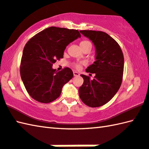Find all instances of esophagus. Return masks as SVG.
I'll list each match as a JSON object with an SVG mask.
<instances>
[{"instance_id":"1","label":"esophagus","mask_w":149,"mask_h":149,"mask_svg":"<svg viewBox=\"0 0 149 149\" xmlns=\"http://www.w3.org/2000/svg\"><path fill=\"white\" fill-rule=\"evenodd\" d=\"M73 75L74 76V77H77V76H79L80 74L78 73V72H77V71H74L73 72Z\"/></svg>"}]
</instances>
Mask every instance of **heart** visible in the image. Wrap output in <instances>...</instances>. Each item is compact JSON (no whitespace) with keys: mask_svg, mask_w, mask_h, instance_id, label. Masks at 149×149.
<instances>
[{"mask_svg":"<svg viewBox=\"0 0 149 149\" xmlns=\"http://www.w3.org/2000/svg\"><path fill=\"white\" fill-rule=\"evenodd\" d=\"M80 46H81V47H82H82L87 46V45H91V42L88 41V40H83V41L80 42ZM74 67L77 69H79L80 68V67H81V63H76L74 64Z\"/></svg>","mask_w":149,"mask_h":149,"instance_id":"b5f03b06","label":"heart"}]
</instances>
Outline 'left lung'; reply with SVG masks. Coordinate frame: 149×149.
<instances>
[{"mask_svg": "<svg viewBox=\"0 0 149 149\" xmlns=\"http://www.w3.org/2000/svg\"><path fill=\"white\" fill-rule=\"evenodd\" d=\"M95 47V61L86 71L95 73L93 80L81 74L84 83L79 88V96L89 107L104 105L118 91L122 83L124 70V56L117 42L101 31L80 30Z\"/></svg>", "mask_w": 149, "mask_h": 149, "instance_id": "8db88e82", "label": "left lung"}]
</instances>
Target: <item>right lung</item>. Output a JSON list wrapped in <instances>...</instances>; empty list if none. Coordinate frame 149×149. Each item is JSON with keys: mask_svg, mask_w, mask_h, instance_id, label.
I'll return each instance as SVG.
<instances>
[{"mask_svg": "<svg viewBox=\"0 0 149 149\" xmlns=\"http://www.w3.org/2000/svg\"><path fill=\"white\" fill-rule=\"evenodd\" d=\"M81 37L77 30L51 26L32 37L24 47L20 66L21 77L33 99L49 103L60 97L63 86L73 77L69 67L52 69L63 57L66 47Z\"/></svg>", "mask_w": 149, "mask_h": 149, "instance_id": "right-lung-1", "label": "right lung"}]
</instances>
